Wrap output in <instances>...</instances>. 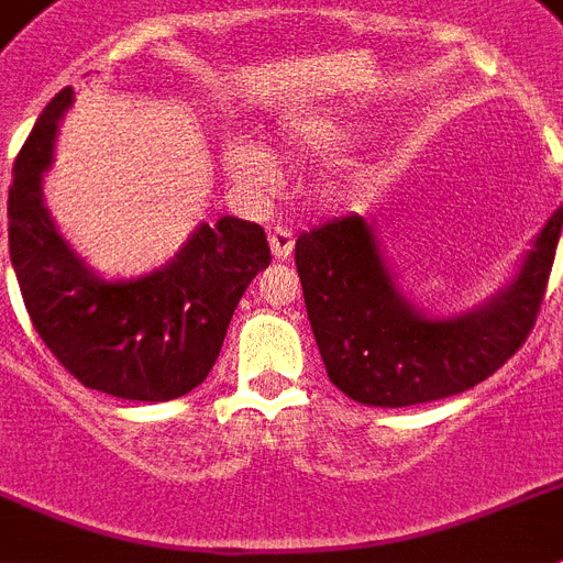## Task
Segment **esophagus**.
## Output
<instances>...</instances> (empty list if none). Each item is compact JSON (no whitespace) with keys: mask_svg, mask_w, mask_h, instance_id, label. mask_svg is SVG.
<instances>
[{"mask_svg":"<svg viewBox=\"0 0 563 563\" xmlns=\"http://www.w3.org/2000/svg\"><path fill=\"white\" fill-rule=\"evenodd\" d=\"M292 244H296V241H292V232L287 230V227H273V230H271V250H273V255H276L278 262H287V258H290Z\"/></svg>","mask_w":563,"mask_h":563,"instance_id":"esophagus-1","label":"esophagus"}]
</instances>
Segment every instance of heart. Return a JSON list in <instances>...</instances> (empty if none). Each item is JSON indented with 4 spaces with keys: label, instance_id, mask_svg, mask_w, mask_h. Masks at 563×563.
Masks as SVG:
<instances>
[{
    "label": "heart",
    "instance_id": "1",
    "mask_svg": "<svg viewBox=\"0 0 563 563\" xmlns=\"http://www.w3.org/2000/svg\"><path fill=\"white\" fill-rule=\"evenodd\" d=\"M278 148L287 155H316L328 157L345 152L356 141L354 123L345 118H333V114H290L285 123L278 125ZM224 166L244 187H264L271 184L276 175V164L267 148L258 143H232L224 152Z\"/></svg>",
    "mask_w": 563,
    "mask_h": 563
}]
</instances>
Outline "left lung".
<instances>
[{"label":"left lung","instance_id":"8db88e82","mask_svg":"<svg viewBox=\"0 0 563 563\" xmlns=\"http://www.w3.org/2000/svg\"><path fill=\"white\" fill-rule=\"evenodd\" d=\"M563 207L538 232L518 276L486 305L426 316L402 296L362 216L301 232L296 271L324 368L362 406L406 408L475 388L527 342L550 282Z\"/></svg>","mask_w":563,"mask_h":563}]
</instances>
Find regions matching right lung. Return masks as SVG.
Instances as JSON below:
<instances>
[{"label":"right lung","mask_w":563,"mask_h":563,"mask_svg":"<svg viewBox=\"0 0 563 563\" xmlns=\"http://www.w3.org/2000/svg\"><path fill=\"white\" fill-rule=\"evenodd\" d=\"M71 103L68 86L42 109L13 164L8 247L27 316L86 388L137 402L184 397L207 379L241 296L271 264L267 235L224 216L198 227L161 271L118 282L97 276L59 235L42 198V172Z\"/></svg>","instance_id":"1"}]
</instances>
